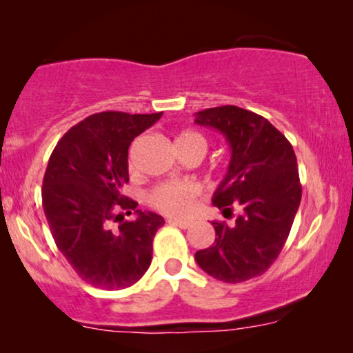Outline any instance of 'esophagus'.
I'll return each instance as SVG.
<instances>
[{"label":"esophagus","instance_id":"1","mask_svg":"<svg viewBox=\"0 0 353 353\" xmlns=\"http://www.w3.org/2000/svg\"><path fill=\"white\" fill-rule=\"evenodd\" d=\"M168 223L173 225V226H178V228H181V230H186V228H190V226H191V221L178 220V219H170V220H168Z\"/></svg>","mask_w":353,"mask_h":353}]
</instances>
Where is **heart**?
Segmentation results:
<instances>
[{
	"instance_id": "b5f03b06",
	"label": "heart",
	"mask_w": 353,
	"mask_h": 353,
	"mask_svg": "<svg viewBox=\"0 0 353 353\" xmlns=\"http://www.w3.org/2000/svg\"><path fill=\"white\" fill-rule=\"evenodd\" d=\"M175 146L178 152L188 151V149H196V151L205 152L207 141L201 133L194 132V130H185V132L176 134ZM130 168H133L132 157H130ZM199 194L201 188L194 185V183L165 181L152 188L148 199L149 204L156 207L157 210L163 212V214L185 216L192 210Z\"/></svg>"
}]
</instances>
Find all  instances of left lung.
I'll return each mask as SVG.
<instances>
[{
	"mask_svg": "<svg viewBox=\"0 0 353 353\" xmlns=\"http://www.w3.org/2000/svg\"><path fill=\"white\" fill-rule=\"evenodd\" d=\"M194 122L219 130L231 148L228 172L212 197L234 225L212 221L215 243L194 259L207 274L223 283L260 276L281 252L302 197L297 159L291 143L262 115L238 105L196 114Z\"/></svg>",
	"mask_w": 353,
	"mask_h": 353,
	"instance_id": "left-lung-1",
	"label": "left lung"
}]
</instances>
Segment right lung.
<instances>
[{"mask_svg": "<svg viewBox=\"0 0 353 353\" xmlns=\"http://www.w3.org/2000/svg\"><path fill=\"white\" fill-rule=\"evenodd\" d=\"M162 112L93 114L72 127L56 144L45 178L43 210L61 254L77 274L99 289H125L148 272L152 239L165 223L154 212L137 210L123 196L128 183V148ZM134 211L137 220L117 230L108 223Z\"/></svg>", "mask_w": 353, "mask_h": 353, "instance_id": "right-lung-1", "label": "right lung"}]
</instances>
